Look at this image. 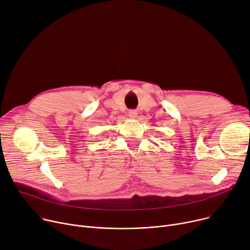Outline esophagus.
Returning <instances> with one entry per match:
<instances>
[{
  "label": "esophagus",
  "instance_id": "34e87169",
  "mask_svg": "<svg viewBox=\"0 0 250 250\" xmlns=\"http://www.w3.org/2000/svg\"><path fill=\"white\" fill-rule=\"evenodd\" d=\"M128 117L131 118V119H135V118L138 117V111L135 110V109H130L128 111Z\"/></svg>",
  "mask_w": 250,
  "mask_h": 250
}]
</instances>
